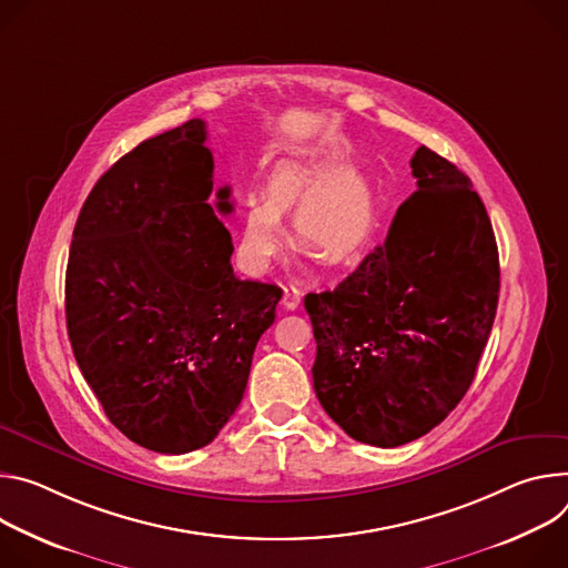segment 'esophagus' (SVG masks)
<instances>
[{
  "mask_svg": "<svg viewBox=\"0 0 568 568\" xmlns=\"http://www.w3.org/2000/svg\"><path fill=\"white\" fill-rule=\"evenodd\" d=\"M300 300H302V291H300L295 284L284 286V295H282V304H284V308H288V311L297 308Z\"/></svg>",
  "mask_w": 568,
  "mask_h": 568,
  "instance_id": "esophagus-1",
  "label": "esophagus"
}]
</instances>
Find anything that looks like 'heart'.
<instances>
[{
	"mask_svg": "<svg viewBox=\"0 0 568 568\" xmlns=\"http://www.w3.org/2000/svg\"><path fill=\"white\" fill-rule=\"evenodd\" d=\"M293 210L295 243L325 264H345L369 241L376 207L367 180L354 166L329 162H280L266 180V201L243 205L241 260L266 271L286 243L282 214Z\"/></svg>",
	"mask_w": 568,
	"mask_h": 568,
	"instance_id": "obj_1",
	"label": "heart"
}]
</instances>
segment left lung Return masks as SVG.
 <instances>
[{"label": "left lung", "instance_id": "left-lung-1", "mask_svg": "<svg viewBox=\"0 0 568 568\" xmlns=\"http://www.w3.org/2000/svg\"><path fill=\"white\" fill-rule=\"evenodd\" d=\"M417 192L334 291L308 293L313 388L354 439L399 447L443 422L469 390L498 304V250L471 180L419 146Z\"/></svg>", "mask_w": 568, "mask_h": 568}]
</instances>
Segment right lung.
I'll return each instance as SVG.
<instances>
[{
	"label": "right lung",
	"instance_id": "add662e5",
	"mask_svg": "<svg viewBox=\"0 0 568 568\" xmlns=\"http://www.w3.org/2000/svg\"><path fill=\"white\" fill-rule=\"evenodd\" d=\"M203 119L116 160L79 214L65 275L68 334L108 419L135 445H210L243 399L282 288L239 280L230 186L214 189Z\"/></svg>",
	"mask_w": 568,
	"mask_h": 568
}]
</instances>
